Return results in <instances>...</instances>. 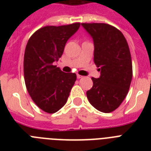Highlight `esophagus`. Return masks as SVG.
<instances>
[{
    "label": "esophagus",
    "mask_w": 151,
    "mask_h": 151,
    "mask_svg": "<svg viewBox=\"0 0 151 151\" xmlns=\"http://www.w3.org/2000/svg\"><path fill=\"white\" fill-rule=\"evenodd\" d=\"M77 78H78V79H80V78H82V76L80 75V74H78H78H77Z\"/></svg>",
    "instance_id": "34e87169"
}]
</instances>
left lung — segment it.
<instances>
[{"label":"left lung","instance_id":"1","mask_svg":"<svg viewBox=\"0 0 151 151\" xmlns=\"http://www.w3.org/2000/svg\"><path fill=\"white\" fill-rule=\"evenodd\" d=\"M94 42V62L100 77L92 78L87 91L89 103L96 110L110 113L119 106L129 92L132 64L129 45L119 29L106 23H81Z\"/></svg>","mask_w":151,"mask_h":151}]
</instances>
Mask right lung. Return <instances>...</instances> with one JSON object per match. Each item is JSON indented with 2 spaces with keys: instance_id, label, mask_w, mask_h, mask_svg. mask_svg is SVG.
Wrapping results in <instances>:
<instances>
[{
  "instance_id": "add662e5",
  "label": "right lung",
  "mask_w": 151,
  "mask_h": 151,
  "mask_svg": "<svg viewBox=\"0 0 151 151\" xmlns=\"http://www.w3.org/2000/svg\"><path fill=\"white\" fill-rule=\"evenodd\" d=\"M80 25L44 27L29 37L26 46L23 70L27 89L35 104L48 114L66 104L77 79L76 73H64L54 63L62 56L66 41Z\"/></svg>"
}]
</instances>
